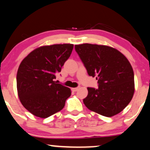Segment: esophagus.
<instances>
[{
    "label": "esophagus",
    "mask_w": 150,
    "mask_h": 150,
    "mask_svg": "<svg viewBox=\"0 0 150 150\" xmlns=\"http://www.w3.org/2000/svg\"><path fill=\"white\" fill-rule=\"evenodd\" d=\"M80 86H77V87H75V88H73V89H72V90H73V91H75H75H77V90H78L79 89H80Z\"/></svg>",
    "instance_id": "esophagus-1"
}]
</instances>
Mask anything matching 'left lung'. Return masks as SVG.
Wrapping results in <instances>:
<instances>
[{"label": "left lung", "instance_id": "8db88e82", "mask_svg": "<svg viewBox=\"0 0 150 150\" xmlns=\"http://www.w3.org/2000/svg\"><path fill=\"white\" fill-rule=\"evenodd\" d=\"M75 49L88 75L98 80V88H87L88 95L83 99L86 107L108 117L122 112L134 93V73L128 59L105 45L85 43Z\"/></svg>", "mask_w": 150, "mask_h": 150}]
</instances>
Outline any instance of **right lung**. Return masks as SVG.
<instances>
[{
  "label": "right lung",
  "instance_id": "right-lung-1",
  "mask_svg": "<svg viewBox=\"0 0 150 150\" xmlns=\"http://www.w3.org/2000/svg\"><path fill=\"white\" fill-rule=\"evenodd\" d=\"M73 49L72 44L40 47L30 52L19 65L18 96L23 107L35 116L47 118L61 110L71 95L69 88L54 80Z\"/></svg>",
  "mask_w": 150,
  "mask_h": 150
}]
</instances>
